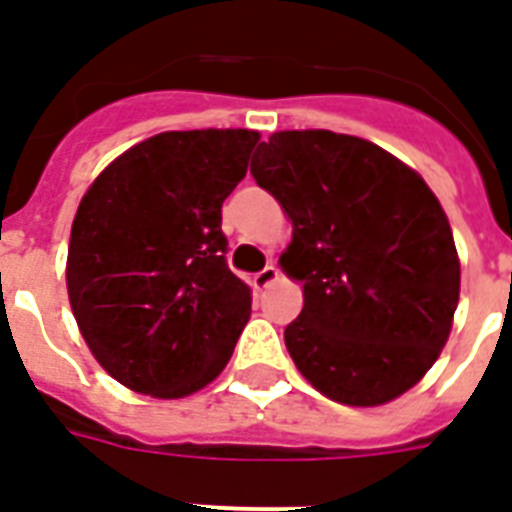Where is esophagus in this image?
Listing matches in <instances>:
<instances>
[{"instance_id":"esophagus-1","label":"esophagus","mask_w":512,"mask_h":512,"mask_svg":"<svg viewBox=\"0 0 512 512\" xmlns=\"http://www.w3.org/2000/svg\"><path fill=\"white\" fill-rule=\"evenodd\" d=\"M276 279H279V268H276V265H265L263 271H257L255 276H252V287H255V290H268Z\"/></svg>"}]
</instances>
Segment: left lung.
Segmentation results:
<instances>
[{
  "mask_svg": "<svg viewBox=\"0 0 512 512\" xmlns=\"http://www.w3.org/2000/svg\"><path fill=\"white\" fill-rule=\"evenodd\" d=\"M249 171L292 220L279 263L303 282V311L284 327L300 373L362 408L419 384L459 303L454 233L427 182L378 144L333 131H279Z\"/></svg>",
  "mask_w": 512,
  "mask_h": 512,
  "instance_id": "8db88e82",
  "label": "left lung"
}]
</instances>
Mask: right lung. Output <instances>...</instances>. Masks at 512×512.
<instances>
[{"label": "right lung", "instance_id": "add662e5", "mask_svg": "<svg viewBox=\"0 0 512 512\" xmlns=\"http://www.w3.org/2000/svg\"><path fill=\"white\" fill-rule=\"evenodd\" d=\"M260 134L166 131L101 171L74 214L66 290L88 349L142 395L185 397L220 376L252 314L228 268L222 201Z\"/></svg>", "mask_w": 512, "mask_h": 512}]
</instances>
